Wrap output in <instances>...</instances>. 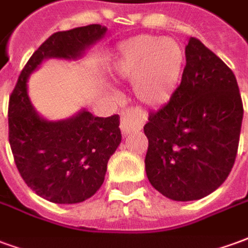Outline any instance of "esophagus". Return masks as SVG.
Masks as SVG:
<instances>
[{"label": "esophagus", "instance_id": "obj_1", "mask_svg": "<svg viewBox=\"0 0 248 248\" xmlns=\"http://www.w3.org/2000/svg\"><path fill=\"white\" fill-rule=\"evenodd\" d=\"M142 118L133 108H127L121 113V131L122 134L127 135L133 131H138L142 127Z\"/></svg>", "mask_w": 248, "mask_h": 248}]
</instances>
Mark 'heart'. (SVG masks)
I'll return each instance as SVG.
<instances>
[{"label": "heart", "mask_w": 248, "mask_h": 248, "mask_svg": "<svg viewBox=\"0 0 248 248\" xmlns=\"http://www.w3.org/2000/svg\"><path fill=\"white\" fill-rule=\"evenodd\" d=\"M185 53L178 42L140 35L118 49L114 71L121 79L131 81L135 98L147 106L169 102L182 77Z\"/></svg>", "instance_id": "1"}]
</instances>
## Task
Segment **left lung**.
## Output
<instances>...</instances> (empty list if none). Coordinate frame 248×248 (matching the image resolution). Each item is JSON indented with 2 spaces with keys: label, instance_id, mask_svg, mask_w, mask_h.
Listing matches in <instances>:
<instances>
[{
  "label": "left lung",
  "instance_id": "obj_1",
  "mask_svg": "<svg viewBox=\"0 0 248 248\" xmlns=\"http://www.w3.org/2000/svg\"><path fill=\"white\" fill-rule=\"evenodd\" d=\"M182 81L151 111L145 165L149 182L169 199L187 202L215 191L234 166L243 103L234 73L191 37Z\"/></svg>",
  "mask_w": 248,
  "mask_h": 248
}]
</instances>
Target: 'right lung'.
Segmentation results:
<instances>
[{
  "mask_svg": "<svg viewBox=\"0 0 248 248\" xmlns=\"http://www.w3.org/2000/svg\"><path fill=\"white\" fill-rule=\"evenodd\" d=\"M105 33V26L93 24L51 34L29 58L9 99V143L16 166L25 183L49 202L79 203L99 190L108 158L122 140L119 117L101 118L82 110L65 121H46L31 106L26 82L44 60L79 58Z\"/></svg>",
  "mask_w": 248,
  "mask_h": 248,
  "instance_id": "add662e5",
  "label": "right lung"
}]
</instances>
